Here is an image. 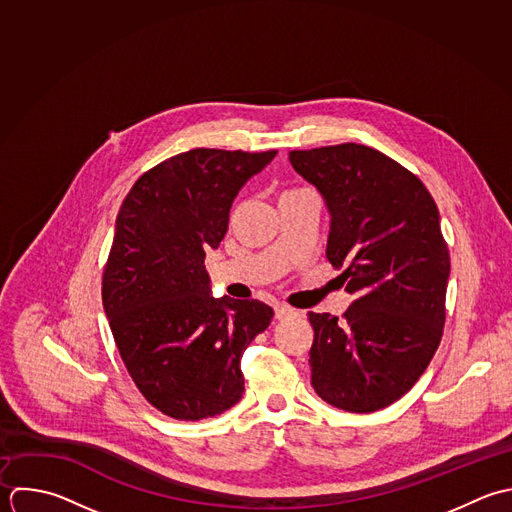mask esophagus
Returning <instances> with one entry per match:
<instances>
[{
  "label": "esophagus",
  "instance_id": "obj_1",
  "mask_svg": "<svg viewBox=\"0 0 512 512\" xmlns=\"http://www.w3.org/2000/svg\"><path fill=\"white\" fill-rule=\"evenodd\" d=\"M295 311L291 309V307H287V305H275V319H285V317H289V315H293Z\"/></svg>",
  "mask_w": 512,
  "mask_h": 512
}]
</instances>
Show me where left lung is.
Segmentation results:
<instances>
[{"label": "left lung", "mask_w": 512, "mask_h": 512, "mask_svg": "<svg viewBox=\"0 0 512 512\" xmlns=\"http://www.w3.org/2000/svg\"><path fill=\"white\" fill-rule=\"evenodd\" d=\"M289 161L327 205V259L355 297L343 319L309 313L311 385L349 413L385 409L443 337L451 257L437 203L419 177L365 145L291 151Z\"/></svg>", "instance_id": "8db88e82"}]
</instances>
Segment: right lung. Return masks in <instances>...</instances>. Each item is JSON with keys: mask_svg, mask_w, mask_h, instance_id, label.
<instances>
[{"mask_svg": "<svg viewBox=\"0 0 512 512\" xmlns=\"http://www.w3.org/2000/svg\"><path fill=\"white\" fill-rule=\"evenodd\" d=\"M277 151L191 149L143 173L117 213L103 309L127 373L163 415L199 421L243 397L241 357L273 309L211 297L205 253L241 187Z\"/></svg>", "mask_w": 512, "mask_h": 512, "instance_id": "add662e5", "label": "right lung"}]
</instances>
